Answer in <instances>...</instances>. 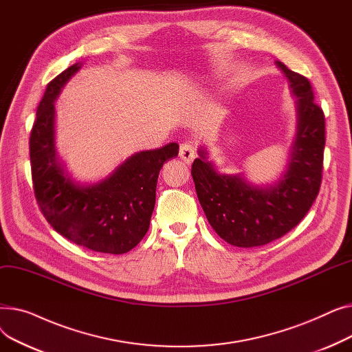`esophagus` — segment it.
Returning a JSON list of instances; mask_svg holds the SVG:
<instances>
[{"label": "esophagus", "instance_id": "1", "mask_svg": "<svg viewBox=\"0 0 352 352\" xmlns=\"http://www.w3.org/2000/svg\"><path fill=\"white\" fill-rule=\"evenodd\" d=\"M179 158H181L182 161H186L187 164H190V162L194 161V158H195V150H194L192 144L184 142V144L179 145Z\"/></svg>", "mask_w": 352, "mask_h": 352}]
</instances>
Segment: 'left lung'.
<instances>
[{"instance_id":"1","label":"left lung","mask_w":352,"mask_h":352,"mask_svg":"<svg viewBox=\"0 0 352 352\" xmlns=\"http://www.w3.org/2000/svg\"><path fill=\"white\" fill-rule=\"evenodd\" d=\"M295 98L297 128L285 171L274 184L258 186L244 174L218 173L199 146L192 164L198 201L215 232L234 247L265 245L291 231L316 201L325 146V117L314 101L309 81L275 61Z\"/></svg>"}]
</instances>
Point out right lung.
<instances>
[{
	"label": "right lung",
	"mask_w": 352,
	"mask_h": 352,
	"mask_svg": "<svg viewBox=\"0 0 352 352\" xmlns=\"http://www.w3.org/2000/svg\"><path fill=\"white\" fill-rule=\"evenodd\" d=\"M76 63L55 77L36 108L30 160L36 202L51 227L74 244L105 254L133 250L150 228L158 174L178 155V144L128 157L98 182L74 179L55 146V107L65 84L81 69Z\"/></svg>",
	"instance_id": "obj_1"
}]
</instances>
